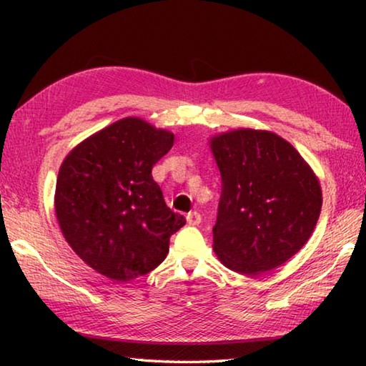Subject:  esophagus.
<instances>
[{
	"label": "esophagus",
	"mask_w": 366,
	"mask_h": 366,
	"mask_svg": "<svg viewBox=\"0 0 366 366\" xmlns=\"http://www.w3.org/2000/svg\"><path fill=\"white\" fill-rule=\"evenodd\" d=\"M185 219H187L190 226H198L202 222V216H200V213H197V212H190L187 216H185Z\"/></svg>",
	"instance_id": "34e87169"
}]
</instances>
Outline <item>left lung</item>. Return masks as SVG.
I'll use <instances>...</instances> for the list:
<instances>
[{
	"mask_svg": "<svg viewBox=\"0 0 366 366\" xmlns=\"http://www.w3.org/2000/svg\"><path fill=\"white\" fill-rule=\"evenodd\" d=\"M221 172L213 250L226 268L257 276L292 258L317 226V174L280 135L234 129L209 139Z\"/></svg>",
	"mask_w": 366,
	"mask_h": 366,
	"instance_id": "obj_1",
	"label": "left lung"
}]
</instances>
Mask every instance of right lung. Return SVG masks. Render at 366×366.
Segmentation results:
<instances>
[{"label":"right lung","instance_id":"right-lung-1","mask_svg":"<svg viewBox=\"0 0 366 366\" xmlns=\"http://www.w3.org/2000/svg\"><path fill=\"white\" fill-rule=\"evenodd\" d=\"M174 134L124 117L74 147L59 168L54 212L66 242L100 274L132 281L157 268L184 216L166 207L152 169Z\"/></svg>","mask_w":366,"mask_h":366}]
</instances>
